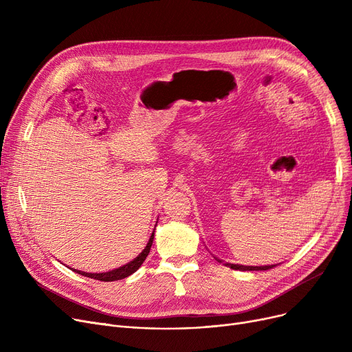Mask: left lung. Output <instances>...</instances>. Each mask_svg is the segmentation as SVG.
Wrapping results in <instances>:
<instances>
[{
  "mask_svg": "<svg viewBox=\"0 0 352 352\" xmlns=\"http://www.w3.org/2000/svg\"><path fill=\"white\" fill-rule=\"evenodd\" d=\"M232 270H239V271H267L271 270L276 265H265V267H244V265H235V264H227Z\"/></svg>",
  "mask_w": 352,
  "mask_h": 352,
  "instance_id": "1",
  "label": "left lung"
}]
</instances>
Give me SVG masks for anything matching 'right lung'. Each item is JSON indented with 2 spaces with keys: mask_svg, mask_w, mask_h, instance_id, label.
<instances>
[{
  "mask_svg": "<svg viewBox=\"0 0 352 352\" xmlns=\"http://www.w3.org/2000/svg\"><path fill=\"white\" fill-rule=\"evenodd\" d=\"M153 241H154V232H153V235L150 238V241H148L146 247L144 248V251L135 258V260H133L131 263H128L126 265H122V267H120L117 270H113V271H109V272H101V274H88V272H82V271H77V270H72V271H76V272H78V274H81L84 276H89V278H94V280H98V281H105V283L124 280V278H126L128 275L134 274L141 267V264L145 261L146 255L150 254Z\"/></svg>",
  "mask_w": 352,
  "mask_h": 352,
  "instance_id": "right-lung-1",
  "label": "right lung"
}]
</instances>
